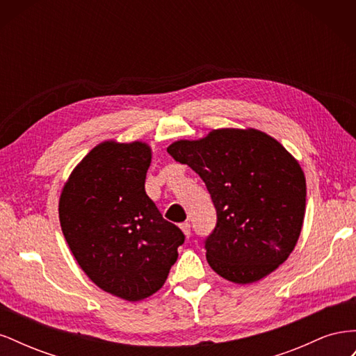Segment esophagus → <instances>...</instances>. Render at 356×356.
I'll return each instance as SVG.
<instances>
[{
    "instance_id": "1",
    "label": "esophagus",
    "mask_w": 356,
    "mask_h": 356,
    "mask_svg": "<svg viewBox=\"0 0 356 356\" xmlns=\"http://www.w3.org/2000/svg\"><path fill=\"white\" fill-rule=\"evenodd\" d=\"M181 230H182V233H184L187 238H190V234H191V227H190V222H182L181 225Z\"/></svg>"
}]
</instances>
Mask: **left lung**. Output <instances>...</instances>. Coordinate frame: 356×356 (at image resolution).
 <instances>
[{"label":"left lung","mask_w":356,"mask_h":356,"mask_svg":"<svg viewBox=\"0 0 356 356\" xmlns=\"http://www.w3.org/2000/svg\"><path fill=\"white\" fill-rule=\"evenodd\" d=\"M168 153L203 179L217 211L204 241L209 266L234 284L270 275L293 252L306 211V178L276 139L255 129H218Z\"/></svg>","instance_id":"left-lung-1"}]
</instances>
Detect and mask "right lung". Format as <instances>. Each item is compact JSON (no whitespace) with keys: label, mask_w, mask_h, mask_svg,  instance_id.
Returning a JSON list of instances; mask_svg holds the SVG:
<instances>
[{"label":"right lung","mask_w":356,"mask_h":356,"mask_svg":"<svg viewBox=\"0 0 356 356\" xmlns=\"http://www.w3.org/2000/svg\"><path fill=\"white\" fill-rule=\"evenodd\" d=\"M152 148L96 145L72 170L59 200L62 233L92 282L129 301L163 286L186 236L145 193Z\"/></svg>","instance_id":"1"}]
</instances>
